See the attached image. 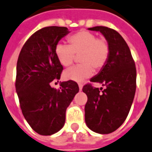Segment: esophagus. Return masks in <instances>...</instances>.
<instances>
[{
    "label": "esophagus",
    "instance_id": "esophagus-1",
    "mask_svg": "<svg viewBox=\"0 0 152 152\" xmlns=\"http://www.w3.org/2000/svg\"><path fill=\"white\" fill-rule=\"evenodd\" d=\"M79 85V89L80 90H82V88H83V85L82 84H78Z\"/></svg>",
    "mask_w": 152,
    "mask_h": 152
}]
</instances>
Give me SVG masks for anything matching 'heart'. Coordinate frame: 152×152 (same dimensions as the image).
Listing matches in <instances>:
<instances>
[{
    "instance_id": "heart-1",
    "label": "heart",
    "mask_w": 152,
    "mask_h": 152,
    "mask_svg": "<svg viewBox=\"0 0 152 152\" xmlns=\"http://www.w3.org/2000/svg\"><path fill=\"white\" fill-rule=\"evenodd\" d=\"M69 45L58 43L55 54L59 64L68 67L72 64L76 55L80 56L82 64L75 65L64 72V77L68 80L83 82L90 77L95 70L100 71L105 66L110 56V46L103 38H97L95 34L81 30L68 37Z\"/></svg>"
}]
</instances>
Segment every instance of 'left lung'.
Masks as SVG:
<instances>
[{"mask_svg": "<svg viewBox=\"0 0 152 152\" xmlns=\"http://www.w3.org/2000/svg\"><path fill=\"white\" fill-rule=\"evenodd\" d=\"M88 30L100 31L110 46V56L101 72L90 80L105 88L87 84L83 92L87 95L85 122L98 134H110L119 128L128 116L136 90V67L130 48L116 30L95 26Z\"/></svg>", "mask_w": 152, "mask_h": 152, "instance_id": "8db88e82", "label": "left lung"}]
</instances>
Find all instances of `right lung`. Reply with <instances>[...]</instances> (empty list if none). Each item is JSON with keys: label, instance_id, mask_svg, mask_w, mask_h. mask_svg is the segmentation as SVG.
I'll return each mask as SVG.
<instances>
[{"label": "right lung", "instance_id": "obj_1", "mask_svg": "<svg viewBox=\"0 0 152 152\" xmlns=\"http://www.w3.org/2000/svg\"><path fill=\"white\" fill-rule=\"evenodd\" d=\"M67 27L48 26L33 34L23 45L17 63L15 88L22 114L30 127L41 135H51L65 123L66 110L79 86L73 80L62 82L60 88L50 83L60 79L64 67L55 54Z\"/></svg>", "mask_w": 152, "mask_h": 152}]
</instances>
